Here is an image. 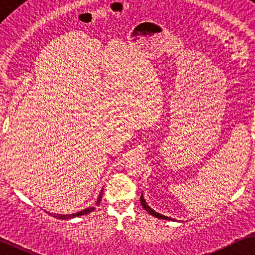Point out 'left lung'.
<instances>
[{
  "label": "left lung",
  "mask_w": 255,
  "mask_h": 255,
  "mask_svg": "<svg viewBox=\"0 0 255 255\" xmlns=\"http://www.w3.org/2000/svg\"><path fill=\"white\" fill-rule=\"evenodd\" d=\"M140 202H141V205H142V208H143L145 211H147L149 215H151V216H154V217H156V218H159V219H165V220H175V219H172V218H170V217H167V216H163V215H161V213H158V212H156V211H154V210H152L150 206H149L147 203H145V201H144V198H143V195H141V199H140Z\"/></svg>",
  "instance_id": "8db88e82"
}]
</instances>
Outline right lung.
<instances>
[{
  "label": "right lung",
  "mask_w": 255,
  "mask_h": 255,
  "mask_svg": "<svg viewBox=\"0 0 255 255\" xmlns=\"http://www.w3.org/2000/svg\"><path fill=\"white\" fill-rule=\"evenodd\" d=\"M101 196H103V190H101V192L99 193V197H98V199H97V202H96V205H99V203L101 201ZM93 210H94V206H90V208L81 210V211L77 212V213H72V215H56V213H50V212H49V215L52 216V217H56V218H58V219H71V218H74V217H79V216H83V215H87V213L92 212Z\"/></svg>",
  "instance_id": "obj_1"
}]
</instances>
